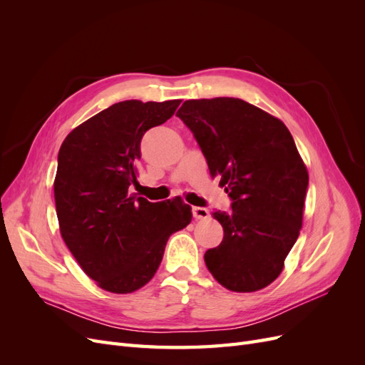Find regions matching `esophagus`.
I'll list each match as a JSON object with an SVG mask.
<instances>
[{"label": "esophagus", "instance_id": "1", "mask_svg": "<svg viewBox=\"0 0 365 365\" xmlns=\"http://www.w3.org/2000/svg\"><path fill=\"white\" fill-rule=\"evenodd\" d=\"M192 215L195 219H207L208 217V210L204 207H193L192 208Z\"/></svg>", "mask_w": 365, "mask_h": 365}]
</instances>
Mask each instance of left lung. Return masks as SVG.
I'll return each mask as SVG.
<instances>
[{
  "label": "left lung",
  "mask_w": 365,
  "mask_h": 365,
  "mask_svg": "<svg viewBox=\"0 0 365 365\" xmlns=\"http://www.w3.org/2000/svg\"><path fill=\"white\" fill-rule=\"evenodd\" d=\"M219 176L230 212H213L224 239L207 250L224 288L259 291L279 277L298 239L309 175L283 121L235 97L185 101L176 113Z\"/></svg>",
  "instance_id": "1"
}]
</instances>
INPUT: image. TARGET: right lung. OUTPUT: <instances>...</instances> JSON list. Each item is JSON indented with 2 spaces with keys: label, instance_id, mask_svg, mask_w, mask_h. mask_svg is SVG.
<instances>
[{
  "label": "right lung",
  "instance_id": "obj_1",
  "mask_svg": "<svg viewBox=\"0 0 365 365\" xmlns=\"http://www.w3.org/2000/svg\"><path fill=\"white\" fill-rule=\"evenodd\" d=\"M181 101L114 103L73 129L58 155L54 201L61 235L102 289L128 294L157 272L172 233L190 224L181 200L149 202L137 185L140 145Z\"/></svg>",
  "mask_w": 365,
  "mask_h": 365
}]
</instances>
